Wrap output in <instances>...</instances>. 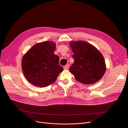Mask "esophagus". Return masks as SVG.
Listing matches in <instances>:
<instances>
[{
    "label": "esophagus",
    "instance_id": "obj_1",
    "mask_svg": "<svg viewBox=\"0 0 128 128\" xmlns=\"http://www.w3.org/2000/svg\"><path fill=\"white\" fill-rule=\"evenodd\" d=\"M69 68H70L69 65H66V66H64V70H68Z\"/></svg>",
    "mask_w": 128,
    "mask_h": 128
}]
</instances>
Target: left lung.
<instances>
[{
    "label": "left lung",
    "instance_id": "1",
    "mask_svg": "<svg viewBox=\"0 0 128 128\" xmlns=\"http://www.w3.org/2000/svg\"><path fill=\"white\" fill-rule=\"evenodd\" d=\"M74 62L70 68L77 81L84 84H92L104 75L106 64L103 55L90 43L84 41H71Z\"/></svg>",
    "mask_w": 128,
    "mask_h": 128
}]
</instances>
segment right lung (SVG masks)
<instances>
[{
    "label": "right lung",
    "instance_id": "obj_1",
    "mask_svg": "<svg viewBox=\"0 0 128 128\" xmlns=\"http://www.w3.org/2000/svg\"><path fill=\"white\" fill-rule=\"evenodd\" d=\"M56 44L44 41L34 45L24 55L22 68L26 79L32 85L47 87L56 81L63 68L59 57L54 54Z\"/></svg>",
    "mask_w": 128,
    "mask_h": 128
}]
</instances>
